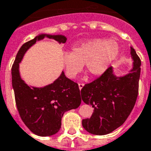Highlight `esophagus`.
Instances as JSON below:
<instances>
[{"label":"esophagus","mask_w":151,"mask_h":151,"mask_svg":"<svg viewBox=\"0 0 151 151\" xmlns=\"http://www.w3.org/2000/svg\"><path fill=\"white\" fill-rule=\"evenodd\" d=\"M84 85H85V84H84V83H78L79 89H80V90H82V87H83V86H84Z\"/></svg>","instance_id":"1"}]
</instances>
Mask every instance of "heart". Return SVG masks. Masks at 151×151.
<instances>
[{
    "label": "heart",
    "mask_w": 151,
    "mask_h": 151,
    "mask_svg": "<svg viewBox=\"0 0 151 151\" xmlns=\"http://www.w3.org/2000/svg\"><path fill=\"white\" fill-rule=\"evenodd\" d=\"M118 43L111 40L95 39L73 47L72 52L62 55L61 62L69 78H75L82 70L84 63L92 75H101L119 53Z\"/></svg>",
    "instance_id": "obj_1"
}]
</instances>
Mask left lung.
<instances>
[{"label":"left lung","instance_id":"left-lung-1","mask_svg":"<svg viewBox=\"0 0 151 151\" xmlns=\"http://www.w3.org/2000/svg\"><path fill=\"white\" fill-rule=\"evenodd\" d=\"M133 67L123 77L114 75L110 66L99 78L86 84L80 97L91 105L94 112L91 118L82 120V126L95 135H105L122 125L136 103L141 73V60L131 47Z\"/></svg>","mask_w":151,"mask_h":151}]
</instances>
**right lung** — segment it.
Wrapping results in <instances>:
<instances>
[{"instance_id": "right-lung-1", "label": "right lung", "mask_w": 151, "mask_h": 151, "mask_svg": "<svg viewBox=\"0 0 151 151\" xmlns=\"http://www.w3.org/2000/svg\"><path fill=\"white\" fill-rule=\"evenodd\" d=\"M48 37L60 43H65L64 35H40L25 43L17 53L12 66V86L15 102L22 120L29 129L38 136H52L61 126L64 113L78 108L81 104L78 84L66 78L65 73L55 82L42 88L31 87L19 74V63L26 52L38 40Z\"/></svg>"}]
</instances>
